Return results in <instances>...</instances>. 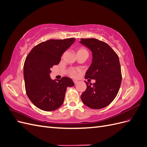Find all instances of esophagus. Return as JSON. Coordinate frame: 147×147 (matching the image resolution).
<instances>
[{
	"mask_svg": "<svg viewBox=\"0 0 147 147\" xmlns=\"http://www.w3.org/2000/svg\"><path fill=\"white\" fill-rule=\"evenodd\" d=\"M74 83L75 84H77L78 83V82L77 80H74Z\"/></svg>",
	"mask_w": 147,
	"mask_h": 147,
	"instance_id": "1",
	"label": "esophagus"
}]
</instances>
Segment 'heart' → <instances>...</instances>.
<instances>
[{
    "mask_svg": "<svg viewBox=\"0 0 147 147\" xmlns=\"http://www.w3.org/2000/svg\"><path fill=\"white\" fill-rule=\"evenodd\" d=\"M84 51H87V50H86L85 48H83V47H81V48H79L78 50H77V53H81V52H84ZM78 71V70H76V69H72L70 70V74L72 77H75L76 76V75L77 74V72Z\"/></svg>",
    "mask_w": 147,
    "mask_h": 147,
    "instance_id": "heart-1",
    "label": "heart"
}]
</instances>
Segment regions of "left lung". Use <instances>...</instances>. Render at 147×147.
<instances>
[{
	"label": "left lung",
	"instance_id": "8db88e82",
	"mask_svg": "<svg viewBox=\"0 0 147 147\" xmlns=\"http://www.w3.org/2000/svg\"><path fill=\"white\" fill-rule=\"evenodd\" d=\"M80 43L92 53V61L86 72L85 78L96 80L85 82L87 88L82 93L83 104L92 109L109 105L116 97L122 80L118 56L107 43L96 38H82Z\"/></svg>",
	"mask_w": 147,
	"mask_h": 147
}]
</instances>
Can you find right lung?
I'll return each instance as SVG.
<instances>
[{"label": "right lung", "instance_id": "add662e5", "mask_svg": "<svg viewBox=\"0 0 147 147\" xmlns=\"http://www.w3.org/2000/svg\"><path fill=\"white\" fill-rule=\"evenodd\" d=\"M75 38L50 39L34 47L24 64L25 89L29 99L37 108L50 112L63 105L67 87L74 85L72 79L62 77L57 81L50 77V69L59 64L61 56Z\"/></svg>", "mask_w": 147, "mask_h": 147}]
</instances>
